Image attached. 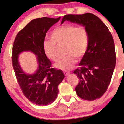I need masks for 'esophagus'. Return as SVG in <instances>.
<instances>
[{
    "mask_svg": "<svg viewBox=\"0 0 124 124\" xmlns=\"http://www.w3.org/2000/svg\"><path fill=\"white\" fill-rule=\"evenodd\" d=\"M63 73L66 76H68L69 75H70V72H67V71H63Z\"/></svg>",
    "mask_w": 124,
    "mask_h": 124,
    "instance_id": "obj_1",
    "label": "esophagus"
}]
</instances>
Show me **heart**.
<instances>
[{
    "instance_id": "heart-1",
    "label": "heart",
    "mask_w": 124,
    "mask_h": 124,
    "mask_svg": "<svg viewBox=\"0 0 124 124\" xmlns=\"http://www.w3.org/2000/svg\"><path fill=\"white\" fill-rule=\"evenodd\" d=\"M51 40L44 41L43 51L47 58L55 61L57 59V46L65 45L67 56L61 59L55 64L56 68L69 71L73 68L77 58H81L85 55L88 47L89 34L87 29L82 26L66 24L58 26L50 34Z\"/></svg>"
}]
</instances>
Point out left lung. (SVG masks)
I'll list each match as a JSON object with an SVG mask.
<instances>
[{"mask_svg":"<svg viewBox=\"0 0 124 124\" xmlns=\"http://www.w3.org/2000/svg\"><path fill=\"white\" fill-rule=\"evenodd\" d=\"M76 23L85 26L89 34L87 50L82 58L80 67L74 70L79 82L76 93L84 100L101 98L106 92L116 65L115 44L107 26L95 15H66L61 21Z\"/></svg>","mask_w":124,"mask_h":124,"instance_id":"8db88e82","label":"left lung"}]
</instances>
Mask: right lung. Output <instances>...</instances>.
Listing matches in <instances>:
<instances>
[{
	"label": "right lung",
	"instance_id": "add662e5",
	"mask_svg": "<svg viewBox=\"0 0 124 124\" xmlns=\"http://www.w3.org/2000/svg\"><path fill=\"white\" fill-rule=\"evenodd\" d=\"M60 18L32 20L18 33L13 45L12 66L18 83L25 96L38 105H47L55 101L58 85L65 78L62 70L52 68L42 47L47 32ZM23 51H31L36 56L38 67L33 74L25 73L19 65V55Z\"/></svg>",
	"mask_w": 124,
	"mask_h": 124
}]
</instances>
